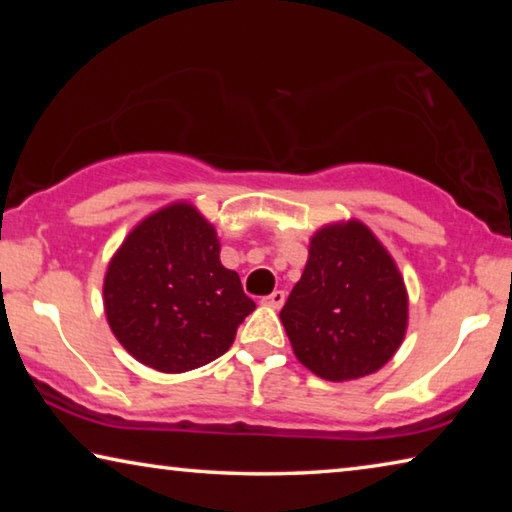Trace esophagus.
Here are the masks:
<instances>
[{
	"instance_id": "1",
	"label": "esophagus",
	"mask_w": 512,
	"mask_h": 512,
	"mask_svg": "<svg viewBox=\"0 0 512 512\" xmlns=\"http://www.w3.org/2000/svg\"><path fill=\"white\" fill-rule=\"evenodd\" d=\"M284 300H287V296H284V291H273L271 296H266L262 302H264L266 307H271V309H280L284 305Z\"/></svg>"
}]
</instances>
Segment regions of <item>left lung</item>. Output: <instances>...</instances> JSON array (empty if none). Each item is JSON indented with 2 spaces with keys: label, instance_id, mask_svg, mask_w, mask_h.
Listing matches in <instances>:
<instances>
[{
  "label": "left lung",
  "instance_id": "obj_1",
  "mask_svg": "<svg viewBox=\"0 0 512 512\" xmlns=\"http://www.w3.org/2000/svg\"><path fill=\"white\" fill-rule=\"evenodd\" d=\"M280 320L302 366L327 381L384 368L409 327V293L393 255L359 219L318 228Z\"/></svg>",
  "mask_w": 512,
  "mask_h": 512
}]
</instances>
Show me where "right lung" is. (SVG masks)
<instances>
[{
	"instance_id": "obj_1",
	"label": "right lung",
	"mask_w": 512,
	"mask_h": 512,
	"mask_svg": "<svg viewBox=\"0 0 512 512\" xmlns=\"http://www.w3.org/2000/svg\"><path fill=\"white\" fill-rule=\"evenodd\" d=\"M219 255L214 225L189 201L144 216L103 277V309L121 348L169 375L228 352L255 302Z\"/></svg>"
}]
</instances>
